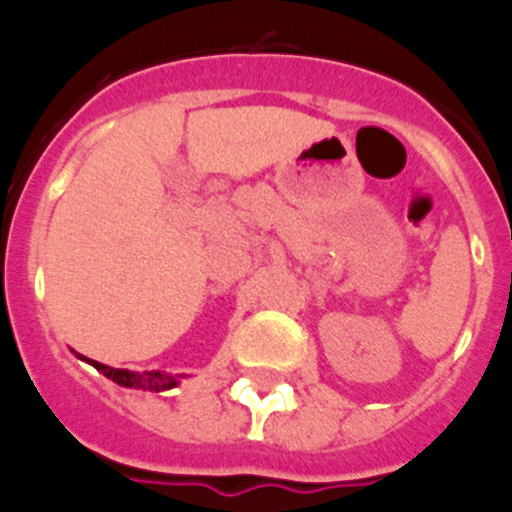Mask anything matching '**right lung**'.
<instances>
[{"mask_svg": "<svg viewBox=\"0 0 512 512\" xmlns=\"http://www.w3.org/2000/svg\"><path fill=\"white\" fill-rule=\"evenodd\" d=\"M79 358H82V361H89V358H84V356H79ZM89 363L96 368V371L104 373L106 378H111L116 386L134 388V391H151V393L171 391V388L179 386V378H184V376H166V373H161V371L136 373V371H124V368L104 366V363H96V361H89Z\"/></svg>", "mask_w": 512, "mask_h": 512, "instance_id": "1", "label": "right lung"}]
</instances>
